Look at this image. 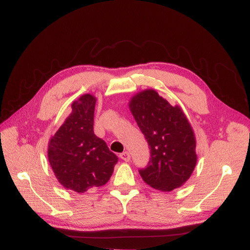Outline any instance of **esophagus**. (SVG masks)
<instances>
[{
  "label": "esophagus",
  "instance_id": "esophagus-1",
  "mask_svg": "<svg viewBox=\"0 0 250 250\" xmlns=\"http://www.w3.org/2000/svg\"><path fill=\"white\" fill-rule=\"evenodd\" d=\"M119 157H120V159H122V160L125 161V162H129L130 159H131L130 153L128 151H124L122 153H120Z\"/></svg>",
  "mask_w": 250,
  "mask_h": 250
}]
</instances>
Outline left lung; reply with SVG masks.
Wrapping results in <instances>:
<instances>
[{
  "label": "left lung",
  "instance_id": "1",
  "mask_svg": "<svg viewBox=\"0 0 250 250\" xmlns=\"http://www.w3.org/2000/svg\"><path fill=\"white\" fill-rule=\"evenodd\" d=\"M129 108L150 147L149 163L140 169L143 180L163 192L182 187L198 161L194 132L182 107L146 89L131 98Z\"/></svg>",
  "mask_w": 250,
  "mask_h": 250
}]
</instances>
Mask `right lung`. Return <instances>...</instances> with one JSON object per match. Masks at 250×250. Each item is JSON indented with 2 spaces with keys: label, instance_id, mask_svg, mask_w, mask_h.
I'll return each mask as SVG.
<instances>
[{
  "label": "right lung",
  "instance_id": "1",
  "mask_svg": "<svg viewBox=\"0 0 250 250\" xmlns=\"http://www.w3.org/2000/svg\"><path fill=\"white\" fill-rule=\"evenodd\" d=\"M97 98L83 94L48 143V161L63 188L83 193L108 182L118 158L94 134Z\"/></svg>",
  "mask_w": 250,
  "mask_h": 250
}]
</instances>
